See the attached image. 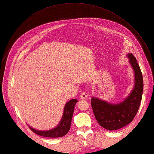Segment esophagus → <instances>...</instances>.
Returning a JSON list of instances; mask_svg holds the SVG:
<instances>
[{
	"label": "esophagus",
	"instance_id": "obj_1",
	"mask_svg": "<svg viewBox=\"0 0 154 154\" xmlns=\"http://www.w3.org/2000/svg\"><path fill=\"white\" fill-rule=\"evenodd\" d=\"M87 94L85 93H84V92H83L82 94H81V95H80V98H81L83 100L86 99H87Z\"/></svg>",
	"mask_w": 154,
	"mask_h": 154
}]
</instances>
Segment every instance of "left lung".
<instances>
[{"label": "left lung", "mask_w": 154, "mask_h": 154, "mask_svg": "<svg viewBox=\"0 0 154 154\" xmlns=\"http://www.w3.org/2000/svg\"><path fill=\"white\" fill-rule=\"evenodd\" d=\"M134 74V85L131 92L123 100L112 103L92 97L91 102L99 124L108 131H116L130 124L139 109L143 93V77L139 64L131 53L127 55Z\"/></svg>", "instance_id": "1"}]
</instances>
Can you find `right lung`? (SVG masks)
Instances as JSON below:
<instances>
[{
  "label": "right lung",
  "mask_w": 154,
  "mask_h": 154,
  "mask_svg": "<svg viewBox=\"0 0 154 154\" xmlns=\"http://www.w3.org/2000/svg\"><path fill=\"white\" fill-rule=\"evenodd\" d=\"M78 100L75 99H72L65 105L63 115L59 124L55 127L47 131H38L29 125V128L35 134L42 137L57 138L66 135L70 130L72 119L74 114V107Z\"/></svg>",
  "instance_id": "add662e5"
}]
</instances>
